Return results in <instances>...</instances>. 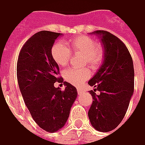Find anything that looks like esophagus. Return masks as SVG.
<instances>
[{"mask_svg":"<svg viewBox=\"0 0 145 145\" xmlns=\"http://www.w3.org/2000/svg\"><path fill=\"white\" fill-rule=\"evenodd\" d=\"M77 93L80 95V94H82L83 93V90L82 89H80V88H77Z\"/></svg>","mask_w":145,"mask_h":145,"instance_id":"1","label":"esophagus"}]
</instances>
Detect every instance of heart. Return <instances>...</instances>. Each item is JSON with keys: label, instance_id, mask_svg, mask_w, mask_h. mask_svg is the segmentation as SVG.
Masks as SVG:
<instances>
[{"label": "heart", "instance_id": "heart-1", "mask_svg": "<svg viewBox=\"0 0 145 145\" xmlns=\"http://www.w3.org/2000/svg\"><path fill=\"white\" fill-rule=\"evenodd\" d=\"M70 48L65 44L58 42L53 44L51 49L52 59L58 65L65 67L70 61L72 51L74 53L83 54V64L88 65L93 69H97L101 65L105 57V50L101 44L96 43V40L88 36H79L69 40ZM90 76L88 68L81 69H68L64 72L65 80L75 86H80Z\"/></svg>", "mask_w": 145, "mask_h": 145}]
</instances>
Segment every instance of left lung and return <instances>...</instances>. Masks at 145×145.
Wrapping results in <instances>:
<instances>
[{"label": "left lung", "instance_id": "left-lung-1", "mask_svg": "<svg viewBox=\"0 0 145 145\" xmlns=\"http://www.w3.org/2000/svg\"><path fill=\"white\" fill-rule=\"evenodd\" d=\"M105 48V60L88 81L93 103L88 115L100 132H110L120 125L128 110L134 91V68L129 49L117 37L104 30L94 31ZM97 91L100 93L98 95Z\"/></svg>", "mask_w": 145, "mask_h": 145}]
</instances>
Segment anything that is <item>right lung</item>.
<instances>
[{
  "label": "right lung",
  "mask_w": 145,
  "mask_h": 145,
  "mask_svg": "<svg viewBox=\"0 0 145 145\" xmlns=\"http://www.w3.org/2000/svg\"><path fill=\"white\" fill-rule=\"evenodd\" d=\"M61 33L40 31L32 36L20 49L16 76L20 93L30 114L40 128L54 133L65 125L71 107L77 97L76 88L58 76L59 66L51 49ZM63 82L65 90L54 83Z\"/></svg>",
  "instance_id": "right-lung-1"
}]
</instances>
